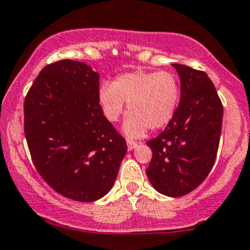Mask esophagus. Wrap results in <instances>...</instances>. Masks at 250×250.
I'll use <instances>...</instances> for the list:
<instances>
[{
	"label": "esophagus",
	"instance_id": "obj_1",
	"mask_svg": "<svg viewBox=\"0 0 250 250\" xmlns=\"http://www.w3.org/2000/svg\"><path fill=\"white\" fill-rule=\"evenodd\" d=\"M136 142H134V141H128V150L129 151H131L133 150V149H135L136 148Z\"/></svg>",
	"mask_w": 250,
	"mask_h": 250
}]
</instances>
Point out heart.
<instances>
[{"label": "heart", "mask_w": 250, "mask_h": 250, "mask_svg": "<svg viewBox=\"0 0 250 250\" xmlns=\"http://www.w3.org/2000/svg\"><path fill=\"white\" fill-rule=\"evenodd\" d=\"M180 96L179 79L170 71H130L99 90L100 105L110 122L120 119L125 102L128 103L130 114L123 130L129 137H141L148 128L157 130L166 127L176 114Z\"/></svg>", "instance_id": "obj_1"}]
</instances>
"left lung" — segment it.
<instances>
[{"instance_id": "1", "label": "left lung", "mask_w": 250, "mask_h": 250, "mask_svg": "<svg viewBox=\"0 0 250 250\" xmlns=\"http://www.w3.org/2000/svg\"><path fill=\"white\" fill-rule=\"evenodd\" d=\"M171 65L180 76V104L165 130L147 142L153 157L146 173L159 193L179 197L199 187L213 168L223 107L205 71Z\"/></svg>"}]
</instances>
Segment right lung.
Returning a JSON list of instances; mask_svg holds the SVG:
<instances>
[{"label": "right lung", "instance_id": "1", "mask_svg": "<svg viewBox=\"0 0 250 250\" xmlns=\"http://www.w3.org/2000/svg\"><path fill=\"white\" fill-rule=\"evenodd\" d=\"M99 73L61 60L45 65L24 100V134L42 179L59 194L93 202L110 190L127 153L103 115Z\"/></svg>", "mask_w": 250, "mask_h": 250}]
</instances>
